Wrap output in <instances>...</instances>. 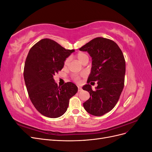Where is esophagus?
<instances>
[{"instance_id":"1","label":"esophagus","mask_w":152,"mask_h":152,"mask_svg":"<svg viewBox=\"0 0 152 152\" xmlns=\"http://www.w3.org/2000/svg\"><path fill=\"white\" fill-rule=\"evenodd\" d=\"M78 91H82V88H81L80 86H78Z\"/></svg>"}]
</instances>
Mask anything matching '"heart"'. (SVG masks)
I'll list each match as a JSON object with an SVG mask.
<instances>
[{
	"instance_id": "obj_1",
	"label": "heart",
	"mask_w": 152,
	"mask_h": 152,
	"mask_svg": "<svg viewBox=\"0 0 152 152\" xmlns=\"http://www.w3.org/2000/svg\"><path fill=\"white\" fill-rule=\"evenodd\" d=\"M77 59H78V60H79L81 63H82V62L84 60V59H86V58H89L88 56H87V54H86V53H78V54H77ZM68 61H69L68 59H66V61H65V65H66V64L68 63ZM75 79L77 80L79 79H78V78L77 77Z\"/></svg>"
}]
</instances>
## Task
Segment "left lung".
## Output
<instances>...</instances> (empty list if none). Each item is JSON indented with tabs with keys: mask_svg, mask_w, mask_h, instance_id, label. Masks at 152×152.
Masks as SVG:
<instances>
[{
	"mask_svg": "<svg viewBox=\"0 0 152 152\" xmlns=\"http://www.w3.org/2000/svg\"><path fill=\"white\" fill-rule=\"evenodd\" d=\"M79 50L87 51L92 58L87 84L97 81L98 84L95 90L92 89L90 84L82 87L90 94V98L83 103L84 108L93 115H103L114 108L123 90L125 59L115 42L103 37L93 39Z\"/></svg>",
	"mask_w": 152,
	"mask_h": 152,
	"instance_id": "left-lung-1",
	"label": "left lung"
}]
</instances>
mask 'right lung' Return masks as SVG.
Returning <instances> with one entry per match:
<instances>
[{
    "instance_id": "obj_1",
    "label": "right lung",
    "mask_w": 152,
    "mask_h": 152,
    "mask_svg": "<svg viewBox=\"0 0 152 152\" xmlns=\"http://www.w3.org/2000/svg\"><path fill=\"white\" fill-rule=\"evenodd\" d=\"M73 52L74 49H66L49 39L40 40L29 50L23 72L25 85L32 104L45 117L63 115L69 99L78 91L71 82L59 87L54 79L55 73L61 70L66 59Z\"/></svg>"
}]
</instances>
